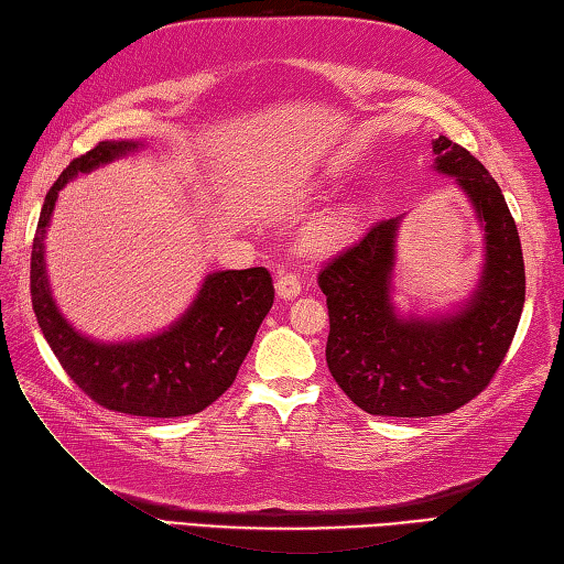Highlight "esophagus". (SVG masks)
<instances>
[{"label": "esophagus", "mask_w": 564, "mask_h": 564, "mask_svg": "<svg viewBox=\"0 0 564 564\" xmlns=\"http://www.w3.org/2000/svg\"><path fill=\"white\" fill-rule=\"evenodd\" d=\"M275 293H279L283 301H293V297L303 293V283L293 273H279V279H275Z\"/></svg>", "instance_id": "esophagus-1"}]
</instances>
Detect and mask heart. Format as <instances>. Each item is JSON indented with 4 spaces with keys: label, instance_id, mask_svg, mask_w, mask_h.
<instances>
[{
    "label": "heart",
    "instance_id": "obj_1",
    "mask_svg": "<svg viewBox=\"0 0 564 564\" xmlns=\"http://www.w3.org/2000/svg\"><path fill=\"white\" fill-rule=\"evenodd\" d=\"M354 230V215L351 210L339 208V210H329L325 215L307 227L305 232V245L313 251H327L341 245L346 237Z\"/></svg>",
    "mask_w": 564,
    "mask_h": 564
}]
</instances>
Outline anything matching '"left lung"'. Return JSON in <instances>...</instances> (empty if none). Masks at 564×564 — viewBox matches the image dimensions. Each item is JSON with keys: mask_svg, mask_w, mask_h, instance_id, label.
Wrapping results in <instances>:
<instances>
[{"mask_svg": "<svg viewBox=\"0 0 564 564\" xmlns=\"http://www.w3.org/2000/svg\"><path fill=\"white\" fill-rule=\"evenodd\" d=\"M434 172L453 176L485 230L470 297L443 315H400L392 303L404 215L376 223L319 271L327 295V366L368 414L436 416L477 398L505 361L525 301L517 223L485 166L446 135L431 140Z\"/></svg>", "mask_w": 564, "mask_h": 564, "instance_id": "8db88e82", "label": "left lung"}]
</instances>
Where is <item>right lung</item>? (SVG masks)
<instances>
[{"label": "right lung", "mask_w": 564, "mask_h": 564, "mask_svg": "<svg viewBox=\"0 0 564 564\" xmlns=\"http://www.w3.org/2000/svg\"><path fill=\"white\" fill-rule=\"evenodd\" d=\"M142 148L140 140H104L72 160L47 191L31 251V303L59 366L94 402L133 416H188L206 410L235 382L273 305L271 273L263 267L208 273L194 303L166 329L142 339L99 341L59 313L45 269V235L59 191L79 174Z\"/></svg>", "instance_id": "obj_1"}]
</instances>
